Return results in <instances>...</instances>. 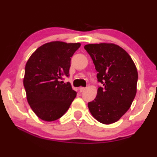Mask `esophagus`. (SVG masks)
<instances>
[{
    "label": "esophagus",
    "mask_w": 157,
    "mask_h": 157,
    "mask_svg": "<svg viewBox=\"0 0 157 157\" xmlns=\"http://www.w3.org/2000/svg\"><path fill=\"white\" fill-rule=\"evenodd\" d=\"M79 90H80V92H83L85 90H86V88H84V87H80V88H79Z\"/></svg>",
    "instance_id": "esophagus-1"
}]
</instances>
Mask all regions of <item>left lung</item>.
Returning a JSON list of instances; mask_svg holds the SVG:
<instances>
[{
  "instance_id": "1",
  "label": "left lung",
  "mask_w": 157,
  "mask_h": 157,
  "mask_svg": "<svg viewBox=\"0 0 157 157\" xmlns=\"http://www.w3.org/2000/svg\"><path fill=\"white\" fill-rule=\"evenodd\" d=\"M84 48L98 71V82L102 85L95 99L88 103V108L98 121L113 124L125 114L135 99L137 69L129 55L118 45L90 44Z\"/></svg>"
}]
</instances>
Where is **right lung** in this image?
Returning <instances> with one entry per match:
<instances>
[{
    "label": "right lung",
    "instance_id": "right-lung-1",
    "mask_svg": "<svg viewBox=\"0 0 157 157\" xmlns=\"http://www.w3.org/2000/svg\"><path fill=\"white\" fill-rule=\"evenodd\" d=\"M80 47V43H47L26 63L23 85L28 102L41 120L53 121L60 118L76 97L71 84L61 80L63 76H69L71 58Z\"/></svg>",
    "mask_w": 157,
    "mask_h": 157
}]
</instances>
